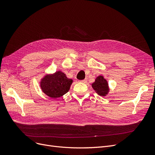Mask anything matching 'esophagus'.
<instances>
[{
    "mask_svg": "<svg viewBox=\"0 0 155 155\" xmlns=\"http://www.w3.org/2000/svg\"><path fill=\"white\" fill-rule=\"evenodd\" d=\"M87 81V79H84L83 80H81V81H79V82H81V83H86Z\"/></svg>",
    "mask_w": 155,
    "mask_h": 155,
    "instance_id": "obj_1",
    "label": "esophagus"
}]
</instances>
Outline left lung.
Here are the masks:
<instances>
[{
	"instance_id": "obj_1",
	"label": "left lung",
	"mask_w": 155,
	"mask_h": 155,
	"mask_svg": "<svg viewBox=\"0 0 155 155\" xmlns=\"http://www.w3.org/2000/svg\"><path fill=\"white\" fill-rule=\"evenodd\" d=\"M95 92L102 97H105L109 92V87L107 81L103 76H98L95 79V81L91 84Z\"/></svg>"
}]
</instances>
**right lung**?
<instances>
[{
	"mask_svg": "<svg viewBox=\"0 0 155 155\" xmlns=\"http://www.w3.org/2000/svg\"><path fill=\"white\" fill-rule=\"evenodd\" d=\"M72 81V79L67 78L65 74L58 71L45 75L40 83L44 93L51 98H57L69 91Z\"/></svg>",
	"mask_w": 155,
	"mask_h": 155,
	"instance_id": "obj_1",
	"label": "right lung"
}]
</instances>
